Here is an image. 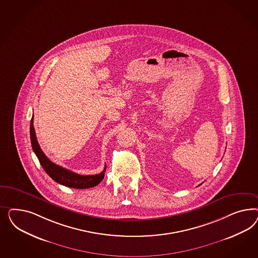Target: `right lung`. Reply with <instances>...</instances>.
<instances>
[{
    "mask_svg": "<svg viewBox=\"0 0 258 258\" xmlns=\"http://www.w3.org/2000/svg\"><path fill=\"white\" fill-rule=\"evenodd\" d=\"M30 139H31L32 149L38 157L41 166L43 167V169L45 170L47 174L57 183L62 184L67 187L86 189V188L94 187L99 182H101V180L104 179L106 167H107L106 165L104 167V170L97 175L83 176V175L77 174L75 172L70 171L51 162L39 147L37 137H36L35 127L33 125V117L30 123Z\"/></svg>",
    "mask_w": 258,
    "mask_h": 258,
    "instance_id": "obj_1",
    "label": "right lung"
}]
</instances>
